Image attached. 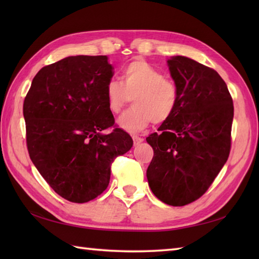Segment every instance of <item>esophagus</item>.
Here are the masks:
<instances>
[{
	"mask_svg": "<svg viewBox=\"0 0 259 259\" xmlns=\"http://www.w3.org/2000/svg\"><path fill=\"white\" fill-rule=\"evenodd\" d=\"M133 140H134V144H135V145H139V144H141L142 141H144V139H142L141 137L136 136V135L133 136Z\"/></svg>",
	"mask_w": 259,
	"mask_h": 259,
	"instance_id": "obj_1",
	"label": "esophagus"
}]
</instances>
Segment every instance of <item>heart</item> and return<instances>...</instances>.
<instances>
[{
  "label": "heart",
  "instance_id": "obj_1",
  "mask_svg": "<svg viewBox=\"0 0 259 259\" xmlns=\"http://www.w3.org/2000/svg\"><path fill=\"white\" fill-rule=\"evenodd\" d=\"M131 98L134 108L118 120L121 129L138 133L152 121L162 123L170 119L178 104L179 93L175 82L145 60L137 59L125 65L121 81L111 80L106 87L110 112L119 113Z\"/></svg>",
  "mask_w": 259,
  "mask_h": 259
}]
</instances>
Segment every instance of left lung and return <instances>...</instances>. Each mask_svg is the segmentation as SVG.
I'll return each instance as SVG.
<instances>
[{"label":"left lung","instance_id":"obj_1","mask_svg":"<svg viewBox=\"0 0 259 259\" xmlns=\"http://www.w3.org/2000/svg\"><path fill=\"white\" fill-rule=\"evenodd\" d=\"M179 99L174 114L147 142L151 191L170 206H185L205 194L226 163L234 118L233 99L216 71L190 58L167 60Z\"/></svg>","mask_w":259,"mask_h":259}]
</instances>
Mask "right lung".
I'll return each mask as SVG.
<instances>
[{
	"label": "right lung",
	"mask_w": 259,
	"mask_h": 259,
	"mask_svg": "<svg viewBox=\"0 0 259 259\" xmlns=\"http://www.w3.org/2000/svg\"><path fill=\"white\" fill-rule=\"evenodd\" d=\"M107 56H75L42 68L23 104L32 162L64 199L88 202L110 181L113 159L131 149V137L114 123L106 87L113 76Z\"/></svg>",
	"instance_id": "right-lung-1"
}]
</instances>
